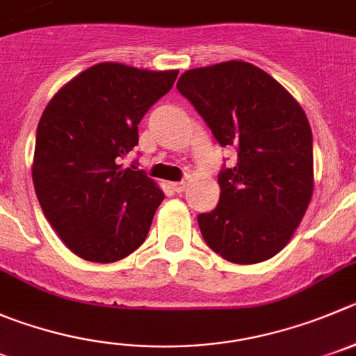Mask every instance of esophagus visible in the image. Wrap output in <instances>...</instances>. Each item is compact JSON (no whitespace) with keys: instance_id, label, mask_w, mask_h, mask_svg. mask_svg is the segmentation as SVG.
<instances>
[{"instance_id":"obj_1","label":"esophagus","mask_w":356,"mask_h":356,"mask_svg":"<svg viewBox=\"0 0 356 356\" xmlns=\"http://www.w3.org/2000/svg\"><path fill=\"white\" fill-rule=\"evenodd\" d=\"M170 188L174 189L175 193H181V191H184L186 189V182L181 181V182H170Z\"/></svg>"}]
</instances>
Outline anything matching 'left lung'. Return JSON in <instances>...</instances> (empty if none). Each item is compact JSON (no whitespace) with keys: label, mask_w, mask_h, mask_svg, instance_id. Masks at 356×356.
<instances>
[{"label":"left lung","mask_w":356,"mask_h":356,"mask_svg":"<svg viewBox=\"0 0 356 356\" xmlns=\"http://www.w3.org/2000/svg\"><path fill=\"white\" fill-rule=\"evenodd\" d=\"M177 89L237 165L219 174V204L198 216L209 248L232 264L268 260L290 242L314 189L313 133L297 99L258 66L188 70Z\"/></svg>","instance_id":"obj_1"}]
</instances>
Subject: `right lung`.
I'll return each instance as SVG.
<instances>
[{"label":"right lung","mask_w":356,"mask_h":356,"mask_svg":"<svg viewBox=\"0 0 356 356\" xmlns=\"http://www.w3.org/2000/svg\"><path fill=\"white\" fill-rule=\"evenodd\" d=\"M177 70L98 63L63 86L40 118L33 184L43 216L82 260L112 264L140 248L165 195L121 159L138 122L167 95Z\"/></svg>","instance_id":"add662e5"}]
</instances>
